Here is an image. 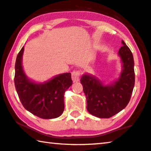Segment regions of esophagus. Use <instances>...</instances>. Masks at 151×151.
I'll list each match as a JSON object with an SVG mask.
<instances>
[{"mask_svg":"<svg viewBox=\"0 0 151 151\" xmlns=\"http://www.w3.org/2000/svg\"><path fill=\"white\" fill-rule=\"evenodd\" d=\"M80 72L78 70H74L72 73H71V78L73 82H77L80 80Z\"/></svg>","mask_w":151,"mask_h":151,"instance_id":"34e87169","label":"esophagus"}]
</instances>
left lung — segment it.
<instances>
[{"label": "left lung", "instance_id": "obj_1", "mask_svg": "<svg viewBox=\"0 0 151 151\" xmlns=\"http://www.w3.org/2000/svg\"><path fill=\"white\" fill-rule=\"evenodd\" d=\"M118 54L123 63L122 72L115 82L103 85L101 81L88 74L81 78L87 101V110L99 118H109L126 107L130 101L135 83L133 55L126 43Z\"/></svg>", "mask_w": 151, "mask_h": 151}]
</instances>
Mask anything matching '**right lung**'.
Returning <instances> with one entry per match:
<instances>
[{"mask_svg": "<svg viewBox=\"0 0 151 151\" xmlns=\"http://www.w3.org/2000/svg\"><path fill=\"white\" fill-rule=\"evenodd\" d=\"M24 46L18 53L15 61V86L21 103L27 111L42 119H54L64 111V94L72 84L70 73L55 76L42 83L29 80L22 67Z\"/></svg>", "mask_w": 151, "mask_h": 151, "instance_id": "add662e5", "label": "right lung"}]
</instances>
